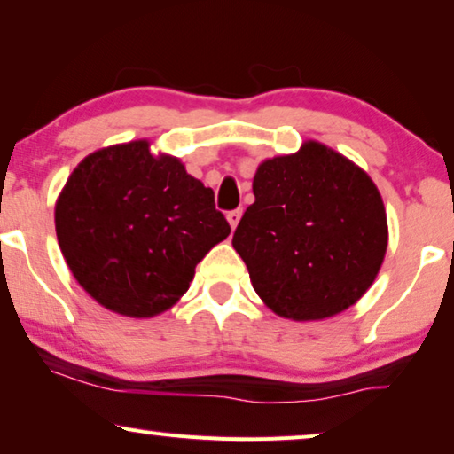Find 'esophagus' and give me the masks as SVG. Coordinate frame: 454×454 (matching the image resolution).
<instances>
[{"label":"esophagus","mask_w":454,"mask_h":454,"mask_svg":"<svg viewBox=\"0 0 454 454\" xmlns=\"http://www.w3.org/2000/svg\"><path fill=\"white\" fill-rule=\"evenodd\" d=\"M241 215H243L241 208H235V211H229V213H227V221H229V225H231V229L237 227V223H239Z\"/></svg>","instance_id":"34e87169"}]
</instances>
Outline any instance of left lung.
Listing matches in <instances>:
<instances>
[{
	"instance_id": "1",
	"label": "left lung",
	"mask_w": 454,
	"mask_h": 454,
	"mask_svg": "<svg viewBox=\"0 0 454 454\" xmlns=\"http://www.w3.org/2000/svg\"><path fill=\"white\" fill-rule=\"evenodd\" d=\"M233 235L263 302L292 320L339 315L365 294L387 249L378 186L318 142L260 164Z\"/></svg>"
}]
</instances>
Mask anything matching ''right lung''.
Returning <instances> with one entry per match:
<instances>
[{
	"instance_id": "obj_1",
	"label": "right lung",
	"mask_w": 454,
	"mask_h": 454,
	"mask_svg": "<svg viewBox=\"0 0 454 454\" xmlns=\"http://www.w3.org/2000/svg\"><path fill=\"white\" fill-rule=\"evenodd\" d=\"M62 255L106 309L150 318L188 290L194 268L231 233L215 194L145 139L87 156L54 208Z\"/></svg>"
}]
</instances>
